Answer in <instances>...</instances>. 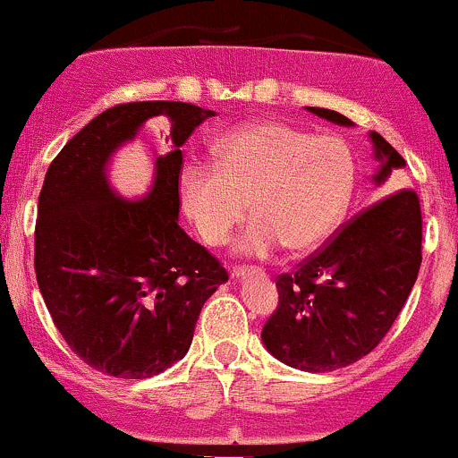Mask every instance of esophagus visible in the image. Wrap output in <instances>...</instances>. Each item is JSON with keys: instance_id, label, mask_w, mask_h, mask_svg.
Here are the masks:
<instances>
[{"instance_id": "esophagus-1", "label": "esophagus", "mask_w": 458, "mask_h": 458, "mask_svg": "<svg viewBox=\"0 0 458 458\" xmlns=\"http://www.w3.org/2000/svg\"><path fill=\"white\" fill-rule=\"evenodd\" d=\"M230 278H233V281H242V278H245V269L243 267H233V269H230Z\"/></svg>"}]
</instances>
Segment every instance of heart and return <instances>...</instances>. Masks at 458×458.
Returning <instances> with one entry per match:
<instances>
[{
    "instance_id": "heart-1",
    "label": "heart",
    "mask_w": 458,
    "mask_h": 458,
    "mask_svg": "<svg viewBox=\"0 0 458 458\" xmlns=\"http://www.w3.org/2000/svg\"><path fill=\"white\" fill-rule=\"evenodd\" d=\"M215 165L180 171L182 210L208 245L252 224L237 252L267 257L278 245L307 252L325 242L343 219L355 189L353 153L340 138L318 136L290 124L254 123L215 142Z\"/></svg>"
}]
</instances>
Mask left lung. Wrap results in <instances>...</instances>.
I'll list each match as a JSON object with an SVG mask.
<instances>
[{"label": "left lung", "instance_id": "8db88e82", "mask_svg": "<svg viewBox=\"0 0 458 458\" xmlns=\"http://www.w3.org/2000/svg\"><path fill=\"white\" fill-rule=\"evenodd\" d=\"M307 109L334 124L353 127L334 109ZM370 142L379 162L373 182L384 189L393 171L406 162L377 131H370ZM420 266V197L402 189L351 216L325 248L276 278L278 307L263 327V344L283 364L307 373L358 362L388 334Z\"/></svg>", "mask_w": 458, "mask_h": 458}]
</instances>
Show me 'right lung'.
Returning a JSON list of instances; mask_svg holds the SVG:
<instances>
[{
  "instance_id": "add662e5",
  "label": "right lung",
  "mask_w": 458,
  "mask_h": 458,
  "mask_svg": "<svg viewBox=\"0 0 458 458\" xmlns=\"http://www.w3.org/2000/svg\"><path fill=\"white\" fill-rule=\"evenodd\" d=\"M153 114L172 120V151L154 186L123 200L106 165ZM215 112L175 100L115 105L52 160L38 195L35 272L67 346L105 375L147 379L191 349L201 307L228 281L213 254L180 228V147Z\"/></svg>"
}]
</instances>
